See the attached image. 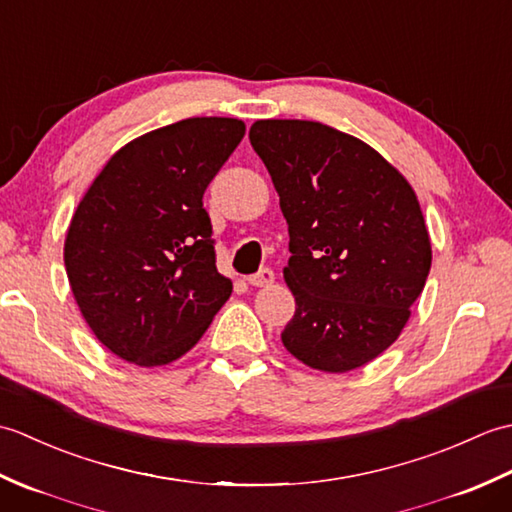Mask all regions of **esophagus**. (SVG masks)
Returning a JSON list of instances; mask_svg holds the SVG:
<instances>
[{"mask_svg": "<svg viewBox=\"0 0 512 512\" xmlns=\"http://www.w3.org/2000/svg\"><path fill=\"white\" fill-rule=\"evenodd\" d=\"M273 281H275V273L270 268H262L259 273L248 277V284L255 286V288H268L270 284H273Z\"/></svg>", "mask_w": 512, "mask_h": 512, "instance_id": "esophagus-1", "label": "esophagus"}]
</instances>
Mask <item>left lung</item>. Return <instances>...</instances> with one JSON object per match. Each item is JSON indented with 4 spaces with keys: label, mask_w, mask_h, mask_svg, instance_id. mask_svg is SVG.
I'll use <instances>...</instances> for the list:
<instances>
[{
    "label": "left lung",
    "mask_w": 512,
    "mask_h": 512,
    "mask_svg": "<svg viewBox=\"0 0 512 512\" xmlns=\"http://www.w3.org/2000/svg\"><path fill=\"white\" fill-rule=\"evenodd\" d=\"M248 138L288 222L284 279L297 310L284 347L328 374L367 365L400 336L431 268L416 191L374 147L330 125L268 118Z\"/></svg>",
    "instance_id": "1"
}]
</instances>
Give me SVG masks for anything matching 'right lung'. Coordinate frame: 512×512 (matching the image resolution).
I'll return each mask as SVG.
<instances>
[{"instance_id":"1","label":"right lung","mask_w":512,"mask_h":512,"mask_svg":"<svg viewBox=\"0 0 512 512\" xmlns=\"http://www.w3.org/2000/svg\"><path fill=\"white\" fill-rule=\"evenodd\" d=\"M244 134L222 116L154 129L118 149L76 206L65 273L85 323L123 361H178L231 297L202 195Z\"/></svg>"}]
</instances>
